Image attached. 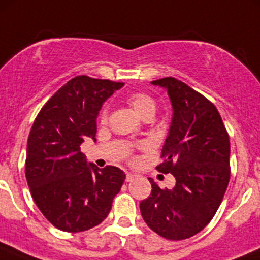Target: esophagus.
Listing matches in <instances>:
<instances>
[{"instance_id":"1","label":"esophagus","mask_w":260,"mask_h":260,"mask_svg":"<svg viewBox=\"0 0 260 260\" xmlns=\"http://www.w3.org/2000/svg\"><path fill=\"white\" fill-rule=\"evenodd\" d=\"M133 180H135V175H132V174L125 175V181H127V182H131V181H133Z\"/></svg>"}]
</instances>
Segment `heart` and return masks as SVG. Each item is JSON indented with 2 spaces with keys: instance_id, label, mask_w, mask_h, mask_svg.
I'll use <instances>...</instances> for the list:
<instances>
[{
  "instance_id": "b5f03b06",
  "label": "heart",
  "mask_w": 260,
  "mask_h": 260,
  "mask_svg": "<svg viewBox=\"0 0 260 260\" xmlns=\"http://www.w3.org/2000/svg\"><path fill=\"white\" fill-rule=\"evenodd\" d=\"M128 104L133 108L141 118L152 117L156 113L157 104L156 101L151 95L146 93H133L128 96ZM108 119V108H104L101 113V122L106 123Z\"/></svg>"
}]
</instances>
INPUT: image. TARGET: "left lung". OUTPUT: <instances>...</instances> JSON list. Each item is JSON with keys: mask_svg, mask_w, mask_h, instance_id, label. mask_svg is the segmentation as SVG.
<instances>
[{"mask_svg": "<svg viewBox=\"0 0 260 260\" xmlns=\"http://www.w3.org/2000/svg\"><path fill=\"white\" fill-rule=\"evenodd\" d=\"M166 89L172 119L157 170L172 174L176 185L162 190L152 179V192L141 201L146 224L161 237L182 240L210 222L230 179V141L210 101L175 78L151 81Z\"/></svg>", "mask_w": 260, "mask_h": 260, "instance_id": "left-lung-1", "label": "left lung"}]
</instances>
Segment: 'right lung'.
<instances>
[{"label":"right lung","instance_id":"obj_1","mask_svg":"<svg viewBox=\"0 0 260 260\" xmlns=\"http://www.w3.org/2000/svg\"><path fill=\"white\" fill-rule=\"evenodd\" d=\"M124 83L73 78L41 108L26 149V180L34 201L57 229L78 233L101 224L112 209L125 175L86 161L80 145L95 142L96 117Z\"/></svg>","mask_w":260,"mask_h":260}]
</instances>
